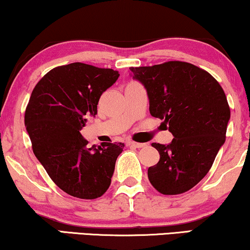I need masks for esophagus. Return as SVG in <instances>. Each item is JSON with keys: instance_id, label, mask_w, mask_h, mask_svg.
Instances as JSON below:
<instances>
[{"instance_id": "obj_1", "label": "esophagus", "mask_w": 250, "mask_h": 250, "mask_svg": "<svg viewBox=\"0 0 250 250\" xmlns=\"http://www.w3.org/2000/svg\"><path fill=\"white\" fill-rule=\"evenodd\" d=\"M128 144L130 146H135V148H143V146H146V143H138L134 142V141H130V142H128Z\"/></svg>"}]
</instances>
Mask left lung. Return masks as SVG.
I'll return each instance as SVG.
<instances>
[{
	"label": "left lung",
	"mask_w": 250,
	"mask_h": 250,
	"mask_svg": "<svg viewBox=\"0 0 250 250\" xmlns=\"http://www.w3.org/2000/svg\"><path fill=\"white\" fill-rule=\"evenodd\" d=\"M129 70L146 88L150 114L173 135L169 146L151 144L159 161L148 169L150 183L162 194L184 193L206 176L226 140V94L208 72L190 62L172 60Z\"/></svg>",
	"instance_id": "1"
}]
</instances>
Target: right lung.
<instances>
[{"label":"right lung","mask_w":250,"mask_h":250,"mask_svg":"<svg viewBox=\"0 0 250 250\" xmlns=\"http://www.w3.org/2000/svg\"><path fill=\"white\" fill-rule=\"evenodd\" d=\"M119 76L112 68L72 62L47 72L30 96L24 123L32 151L53 183L72 197L96 199L112 182L125 143L89 146L80 130Z\"/></svg>","instance_id":"right-lung-1"}]
</instances>
